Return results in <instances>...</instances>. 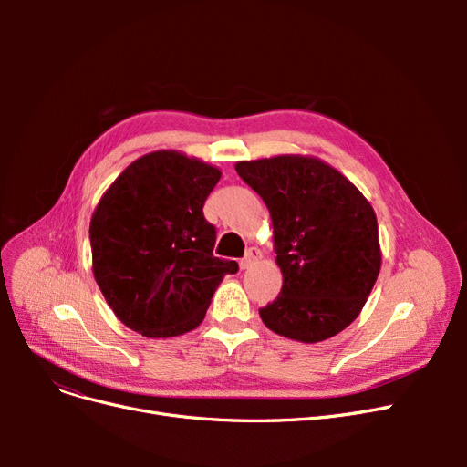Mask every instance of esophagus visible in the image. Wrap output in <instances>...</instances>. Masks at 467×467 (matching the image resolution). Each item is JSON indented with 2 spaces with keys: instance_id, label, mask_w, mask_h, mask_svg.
<instances>
[{
  "instance_id": "34e87169",
  "label": "esophagus",
  "mask_w": 467,
  "mask_h": 467,
  "mask_svg": "<svg viewBox=\"0 0 467 467\" xmlns=\"http://www.w3.org/2000/svg\"><path fill=\"white\" fill-rule=\"evenodd\" d=\"M259 257H261V250L259 248H250L246 257L240 259V268H242V271H246V268H250Z\"/></svg>"
}]
</instances>
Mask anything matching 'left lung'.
<instances>
[{
    "instance_id": "left-lung-1",
    "label": "left lung",
    "mask_w": 467,
    "mask_h": 467,
    "mask_svg": "<svg viewBox=\"0 0 467 467\" xmlns=\"http://www.w3.org/2000/svg\"><path fill=\"white\" fill-rule=\"evenodd\" d=\"M273 219L280 296L259 308L263 324L291 340L322 342L359 316L380 273L371 202L327 162L278 155L234 164Z\"/></svg>"
}]
</instances>
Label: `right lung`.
Returning <instances> with one entry per match:
<instances>
[{
	"mask_svg": "<svg viewBox=\"0 0 467 467\" xmlns=\"http://www.w3.org/2000/svg\"><path fill=\"white\" fill-rule=\"evenodd\" d=\"M221 170L180 151L136 159L102 194L90 217L92 273L119 320L150 338L199 327L236 261L213 257L204 219Z\"/></svg>",
	"mask_w": 467,
	"mask_h": 467,
	"instance_id": "1",
	"label": "right lung"
}]
</instances>
